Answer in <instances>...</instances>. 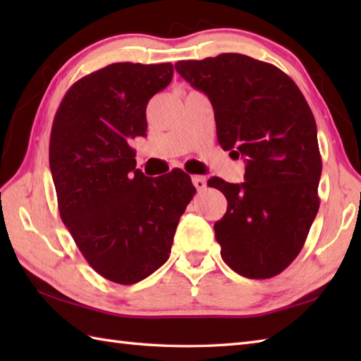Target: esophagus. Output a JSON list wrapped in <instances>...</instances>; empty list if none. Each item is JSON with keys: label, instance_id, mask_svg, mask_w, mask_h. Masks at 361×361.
<instances>
[{"label": "esophagus", "instance_id": "esophagus-1", "mask_svg": "<svg viewBox=\"0 0 361 361\" xmlns=\"http://www.w3.org/2000/svg\"><path fill=\"white\" fill-rule=\"evenodd\" d=\"M192 185L198 189V190H203L206 188V178L202 175H194L192 176Z\"/></svg>", "mask_w": 361, "mask_h": 361}]
</instances>
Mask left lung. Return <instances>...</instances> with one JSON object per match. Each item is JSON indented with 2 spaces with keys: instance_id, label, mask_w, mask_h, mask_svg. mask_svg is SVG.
I'll return each instance as SVG.
<instances>
[{
  "instance_id": "left-lung-1",
  "label": "left lung",
  "mask_w": 361,
  "mask_h": 361,
  "mask_svg": "<svg viewBox=\"0 0 361 361\" xmlns=\"http://www.w3.org/2000/svg\"><path fill=\"white\" fill-rule=\"evenodd\" d=\"M175 70L208 96L221 149L247 163L240 185L208 181L228 200L214 225L221 259L243 278H273L296 259L319 208L310 106L286 73L243 54L181 60Z\"/></svg>"
}]
</instances>
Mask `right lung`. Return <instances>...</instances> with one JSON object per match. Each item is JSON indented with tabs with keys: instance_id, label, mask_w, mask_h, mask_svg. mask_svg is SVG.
I'll list each match as a JSON object with an SVG mask.
<instances>
[{
	"instance_id": "obj_1",
	"label": "right lung",
	"mask_w": 361,
	"mask_h": 361,
	"mask_svg": "<svg viewBox=\"0 0 361 361\" xmlns=\"http://www.w3.org/2000/svg\"><path fill=\"white\" fill-rule=\"evenodd\" d=\"M172 75V63H111L75 82L52 122L49 167L60 217L93 270L122 286L166 262L195 194L180 169L145 176L128 144L145 136L147 104Z\"/></svg>"
}]
</instances>
